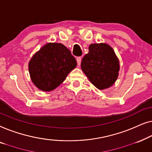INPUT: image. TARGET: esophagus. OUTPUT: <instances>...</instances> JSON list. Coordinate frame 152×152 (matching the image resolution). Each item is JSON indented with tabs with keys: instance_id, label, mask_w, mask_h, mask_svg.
Wrapping results in <instances>:
<instances>
[{
	"instance_id": "1",
	"label": "esophagus",
	"mask_w": 152,
	"mask_h": 152,
	"mask_svg": "<svg viewBox=\"0 0 152 152\" xmlns=\"http://www.w3.org/2000/svg\"><path fill=\"white\" fill-rule=\"evenodd\" d=\"M81 60H82V58H81V57H77L76 58V61H77V63H78V65H80Z\"/></svg>"
}]
</instances>
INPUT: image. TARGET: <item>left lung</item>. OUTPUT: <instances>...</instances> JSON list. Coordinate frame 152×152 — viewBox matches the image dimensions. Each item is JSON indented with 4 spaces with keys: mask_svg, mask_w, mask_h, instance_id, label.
I'll return each mask as SVG.
<instances>
[{
    "mask_svg": "<svg viewBox=\"0 0 152 152\" xmlns=\"http://www.w3.org/2000/svg\"><path fill=\"white\" fill-rule=\"evenodd\" d=\"M81 69L98 89L109 88L118 76L119 61L114 51L106 43H94L81 62Z\"/></svg>",
    "mask_w": 152,
    "mask_h": 152,
    "instance_id": "1",
    "label": "left lung"
}]
</instances>
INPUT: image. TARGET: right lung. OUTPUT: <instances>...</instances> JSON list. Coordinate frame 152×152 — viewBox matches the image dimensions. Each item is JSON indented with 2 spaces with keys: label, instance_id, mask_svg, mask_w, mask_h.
<instances>
[{
  "label": "right lung",
  "instance_id": "1",
  "mask_svg": "<svg viewBox=\"0 0 152 152\" xmlns=\"http://www.w3.org/2000/svg\"><path fill=\"white\" fill-rule=\"evenodd\" d=\"M76 58L61 43L49 42L31 58L29 72L33 83L44 91L58 87L76 67Z\"/></svg>",
  "mask_w": 152,
  "mask_h": 152
}]
</instances>
